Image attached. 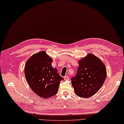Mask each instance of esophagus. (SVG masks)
Listing matches in <instances>:
<instances>
[{"label":"esophagus","instance_id":"esophagus-1","mask_svg":"<svg viewBox=\"0 0 124 124\" xmlns=\"http://www.w3.org/2000/svg\"><path fill=\"white\" fill-rule=\"evenodd\" d=\"M63 79H64L65 80H69V78L68 77V76H65L64 77H63Z\"/></svg>","mask_w":124,"mask_h":124}]
</instances>
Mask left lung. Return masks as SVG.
<instances>
[{"mask_svg": "<svg viewBox=\"0 0 124 124\" xmlns=\"http://www.w3.org/2000/svg\"><path fill=\"white\" fill-rule=\"evenodd\" d=\"M75 77L71 78L77 95L87 98L93 96L103 85L106 78L105 65L99 58L91 54L79 62Z\"/></svg>", "mask_w": 124, "mask_h": 124, "instance_id": "obj_1", "label": "left lung"}]
</instances>
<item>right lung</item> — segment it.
Segmentation results:
<instances>
[{
  "mask_svg": "<svg viewBox=\"0 0 124 124\" xmlns=\"http://www.w3.org/2000/svg\"><path fill=\"white\" fill-rule=\"evenodd\" d=\"M52 59L42 51L32 55L24 68L26 81L32 91L40 97L47 99L58 92L61 77L57 69L52 67Z\"/></svg>",
  "mask_w": 124,
  "mask_h": 124,
  "instance_id": "add662e5",
  "label": "right lung"
}]
</instances>
